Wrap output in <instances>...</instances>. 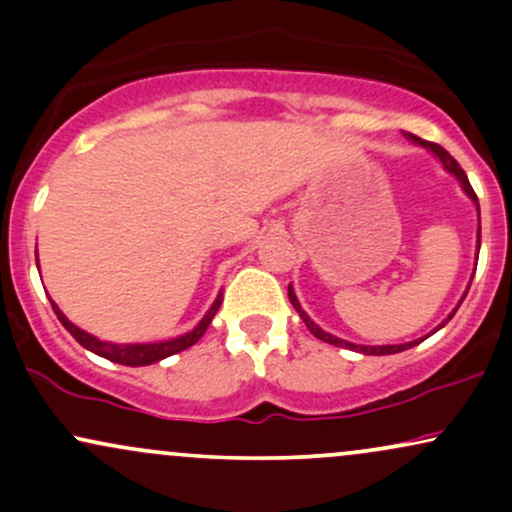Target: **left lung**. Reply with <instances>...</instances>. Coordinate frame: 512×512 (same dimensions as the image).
<instances>
[{
	"label": "left lung",
	"instance_id": "8db88e82",
	"mask_svg": "<svg viewBox=\"0 0 512 512\" xmlns=\"http://www.w3.org/2000/svg\"><path fill=\"white\" fill-rule=\"evenodd\" d=\"M404 137L409 139V142H414L416 146H424L426 151H431L433 156L438 158L440 161V166H443L445 170H448V173L452 175V178H455L457 182H460V187H462V192L464 195H467L469 199H472L474 202V207H477V219H479V226H477V257H479V248H481V214H479V199H477V195H474V190H472V185H469V180H467V173H464V170L460 168V163L455 161V158H452L448 151L443 149V146H438V144H431V142H424V139H419V137H414V134H409V132H404ZM477 269V267H474ZM469 291V289H467ZM467 291H464V296H467ZM464 296L460 298V303L464 301ZM289 301H291V305L293 308H296V313L301 315V320L305 322V327H308L310 332L315 334L317 339H322V342H327V344H332V346H342V349H351V351H356V354H363V356H387V354H399V351H407V349H411V346H416V344H421L424 342V339L428 337H421V339H414V342H407V344H385V346H363V344H354V342H346V339H339V337H334V334H330V332H325L322 330L320 325H317V322H313L310 320V315L305 313V310L301 308V303H298V296H296V291H293V286L289 284ZM460 303H457V308H460ZM457 308L452 310V313L448 315V320L452 315L457 313ZM445 320V322H448ZM445 322H440V325L436 327V330L433 332H438L440 327H445ZM431 332V334H433Z\"/></svg>",
	"mask_w": 512,
	"mask_h": 512
}]
</instances>
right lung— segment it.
Returning <instances> with one entry per match:
<instances>
[{
  "label": "right lung",
  "instance_id": "add662e5",
  "mask_svg": "<svg viewBox=\"0 0 512 512\" xmlns=\"http://www.w3.org/2000/svg\"><path fill=\"white\" fill-rule=\"evenodd\" d=\"M223 301V293L219 291V296H216V301L211 303V308L207 310V315L199 320V325L192 327L190 332L180 334V337H173V339H166V342H151V344H115V342H105V339H98L93 337V334H88L86 330H81V327H76L72 320H69L67 315L62 313L60 308H57V303L52 301V310L57 313V320L62 322L64 330H67L72 337L79 342L84 349L93 351L96 356H103L108 358V361L113 363H120V366H151V363L156 361H163V358L173 356V354H180V351L190 349L192 344H197L199 339H202V334L207 332L209 322L214 320V315L219 313V305Z\"/></svg>",
  "mask_w": 512,
  "mask_h": 512
}]
</instances>
